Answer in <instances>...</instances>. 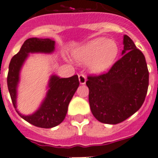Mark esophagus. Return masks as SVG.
I'll use <instances>...</instances> for the list:
<instances>
[{
	"label": "esophagus",
	"mask_w": 158,
	"mask_h": 158,
	"mask_svg": "<svg viewBox=\"0 0 158 158\" xmlns=\"http://www.w3.org/2000/svg\"><path fill=\"white\" fill-rule=\"evenodd\" d=\"M78 78H79V81H80L81 85H85L86 82V77L84 74H79L78 75Z\"/></svg>",
	"instance_id": "esophagus-1"
}]
</instances>
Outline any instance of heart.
Listing matches in <instances>:
<instances>
[{"mask_svg": "<svg viewBox=\"0 0 158 158\" xmlns=\"http://www.w3.org/2000/svg\"><path fill=\"white\" fill-rule=\"evenodd\" d=\"M119 47L115 40L106 38H96L77 48L73 56L79 62H89L93 73H100L108 69L115 62Z\"/></svg>", "mask_w": 158, "mask_h": 158, "instance_id": "heart-1", "label": "heart"}]
</instances>
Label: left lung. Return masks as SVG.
I'll list each match as a JSON object with an SVG mask.
<instances>
[{
  "label": "left lung",
  "mask_w": 158,
  "mask_h": 158,
  "mask_svg": "<svg viewBox=\"0 0 158 158\" xmlns=\"http://www.w3.org/2000/svg\"><path fill=\"white\" fill-rule=\"evenodd\" d=\"M122 58L109 71L89 76V101L95 118L103 123L117 124L135 114L144 103L149 71L144 54L127 35L123 36Z\"/></svg>",
  "instance_id": "8db88e82"
}]
</instances>
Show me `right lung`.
<instances>
[{
	"label": "right lung",
	"instance_id": "add662e5",
	"mask_svg": "<svg viewBox=\"0 0 158 158\" xmlns=\"http://www.w3.org/2000/svg\"><path fill=\"white\" fill-rule=\"evenodd\" d=\"M55 42L50 39L30 38L23 43L19 52L12 57L8 67L7 84L12 104L19 116L29 123L41 128L58 126L64 120L71 99L79 86L77 75L68 78H60L52 75L49 80L48 91L40 108L32 115H24L16 109L17 86L19 72L30 53L54 52Z\"/></svg>",
	"mask_w": 158,
	"mask_h": 158
}]
</instances>
